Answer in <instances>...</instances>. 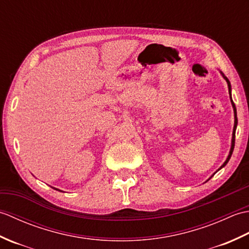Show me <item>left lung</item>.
<instances>
[{
    "label": "left lung",
    "instance_id": "8db88e82",
    "mask_svg": "<svg viewBox=\"0 0 249 249\" xmlns=\"http://www.w3.org/2000/svg\"><path fill=\"white\" fill-rule=\"evenodd\" d=\"M223 76H224V75H223ZM224 78L226 79L227 83H228L229 94H230V96H231V84H230V82H229V80H228V78L225 77V76H224ZM231 102H232V99H231ZM232 106H233V110H234V127H233V134H232V144H231V150H230V153H229V156H228V158H227V160L224 162V165L220 167V169L223 168V167H225V166L227 165V162L229 161L230 157H231V155H232V152H233V149H234V143H235V129H236V125H237V118H236V108H235V105H234V103H233V102H232Z\"/></svg>",
    "mask_w": 249,
    "mask_h": 249
}]
</instances>
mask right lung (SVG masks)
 I'll list each match as a JSON object with an SVG mask.
<instances>
[{"label":"right lung","instance_id":"1","mask_svg":"<svg viewBox=\"0 0 249 249\" xmlns=\"http://www.w3.org/2000/svg\"><path fill=\"white\" fill-rule=\"evenodd\" d=\"M56 190H59V189H56Z\"/></svg>","mask_w":249,"mask_h":249}]
</instances>
